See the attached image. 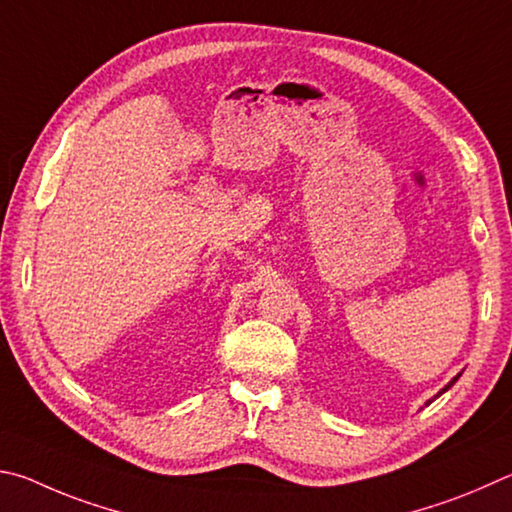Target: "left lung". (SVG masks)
I'll list each match as a JSON object with an SVG mask.
<instances>
[{
  "instance_id": "8db88e82",
  "label": "left lung",
  "mask_w": 512,
  "mask_h": 512,
  "mask_svg": "<svg viewBox=\"0 0 512 512\" xmlns=\"http://www.w3.org/2000/svg\"><path fill=\"white\" fill-rule=\"evenodd\" d=\"M459 378H461V373H459V375H456V378H452L450 382H447V384H445V387H443L441 391H438L434 398H438V396H443V393H445L447 389H452V387H454V382H456V380H459ZM434 398H432V400H427V402H425V405H432V402H434Z\"/></svg>"
}]
</instances>
